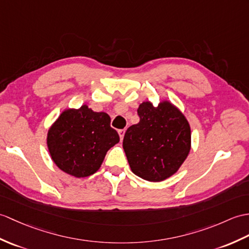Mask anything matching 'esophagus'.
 <instances>
[{
    "label": "esophagus",
    "instance_id": "esophagus-1",
    "mask_svg": "<svg viewBox=\"0 0 249 249\" xmlns=\"http://www.w3.org/2000/svg\"><path fill=\"white\" fill-rule=\"evenodd\" d=\"M124 135H125V129H120V130H119V136H120L121 141H123Z\"/></svg>",
    "mask_w": 249,
    "mask_h": 249
}]
</instances>
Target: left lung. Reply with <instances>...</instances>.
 Returning a JSON list of instances; mask_svg holds the SVG:
<instances>
[{
	"label": "left lung",
	"instance_id": "left-lung-1",
	"mask_svg": "<svg viewBox=\"0 0 249 249\" xmlns=\"http://www.w3.org/2000/svg\"><path fill=\"white\" fill-rule=\"evenodd\" d=\"M140 122L126 130L123 148L130 169L144 180L159 182L177 173L191 149V127L180 109L167 100L138 108Z\"/></svg>",
	"mask_w": 249,
	"mask_h": 249
}]
</instances>
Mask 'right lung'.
<instances>
[{
    "label": "right lung",
    "mask_w": 249,
    "mask_h": 249,
    "mask_svg": "<svg viewBox=\"0 0 249 249\" xmlns=\"http://www.w3.org/2000/svg\"><path fill=\"white\" fill-rule=\"evenodd\" d=\"M110 121L106 112H95L87 104L65 109L46 135L50 156L58 169L76 178L100 170L107 152L120 142Z\"/></svg>",
    "instance_id": "1"
}]
</instances>
